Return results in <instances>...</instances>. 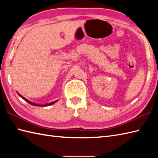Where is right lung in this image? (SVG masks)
Returning <instances> with one entry per match:
<instances>
[{"label":"right lung","mask_w":158,"mask_h":158,"mask_svg":"<svg viewBox=\"0 0 158 158\" xmlns=\"http://www.w3.org/2000/svg\"><path fill=\"white\" fill-rule=\"evenodd\" d=\"M17 93H18V95H19L20 97H21L22 98H23V100H24L25 101L28 102V103L30 104V105H34V106H50V105H53V104L56 103V102H58V100H56V101H53V102H50V103H47V104H45V105H39V104H35V103H34V102H32L31 101H29L28 100L25 98L24 97H23L21 94H19L18 92H17Z\"/></svg>","instance_id":"add662e5"}]
</instances>
